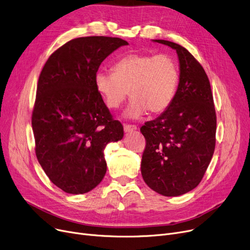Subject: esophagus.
Wrapping results in <instances>:
<instances>
[{
    "label": "esophagus",
    "mask_w": 250,
    "mask_h": 250,
    "mask_svg": "<svg viewBox=\"0 0 250 250\" xmlns=\"http://www.w3.org/2000/svg\"><path fill=\"white\" fill-rule=\"evenodd\" d=\"M124 129H125V133L133 132V130L137 129V125H124Z\"/></svg>",
    "instance_id": "34e87169"
}]
</instances>
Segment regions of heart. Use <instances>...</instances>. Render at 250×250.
I'll use <instances>...</instances> for the list:
<instances>
[{
    "label": "heart",
    "instance_id": "obj_1",
    "mask_svg": "<svg viewBox=\"0 0 250 250\" xmlns=\"http://www.w3.org/2000/svg\"><path fill=\"white\" fill-rule=\"evenodd\" d=\"M179 83L176 62L167 55L129 54L114 62L112 73L99 70L95 86L111 109L121 106L128 92L132 97L126 115L137 118L149 110L166 111L173 102Z\"/></svg>",
    "mask_w": 250,
    "mask_h": 250
}]
</instances>
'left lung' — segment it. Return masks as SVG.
I'll return each mask as SVG.
<instances>
[{"label":"left lung","mask_w":250,"mask_h":250,"mask_svg":"<svg viewBox=\"0 0 250 250\" xmlns=\"http://www.w3.org/2000/svg\"><path fill=\"white\" fill-rule=\"evenodd\" d=\"M154 42L176 50L180 77L169 108L140 128L146 140L141 172L154 191L177 196L198 187L207 171L215 151L217 116L202 64L177 43Z\"/></svg>","instance_id":"8db88e82"}]
</instances>
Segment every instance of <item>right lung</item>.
<instances>
[{"mask_svg": "<svg viewBox=\"0 0 250 250\" xmlns=\"http://www.w3.org/2000/svg\"><path fill=\"white\" fill-rule=\"evenodd\" d=\"M127 44L109 36L72 39L52 52L39 75L31 117L35 154L49 180L65 192L96 188L106 173L105 146L124 137L95 75L112 51Z\"/></svg>", "mask_w": 250, "mask_h": 250, "instance_id": "right-lung-1", "label": "right lung"}]
</instances>
